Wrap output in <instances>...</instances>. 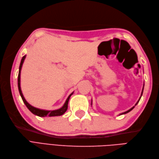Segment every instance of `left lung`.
Masks as SVG:
<instances>
[{
    "label": "left lung",
    "instance_id": "8db88e82",
    "mask_svg": "<svg viewBox=\"0 0 159 159\" xmlns=\"http://www.w3.org/2000/svg\"><path fill=\"white\" fill-rule=\"evenodd\" d=\"M143 89H144V85H143V90H142V92H141V97H140V98H139V100L137 101V102L136 103V104H135V105H137V103L139 102V101H140V99H141V96H142V95H143ZM135 105H134V106H135ZM134 106H133L132 108H131V109H129L128 111H125V112H123V113H121V114H119L120 115H123V114H126V113H129V112H130V111H131L134 107Z\"/></svg>",
    "mask_w": 159,
    "mask_h": 159
}]
</instances>
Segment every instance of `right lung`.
Wrapping results in <instances>:
<instances>
[{"instance_id": "right-lung-1", "label": "right lung", "mask_w": 159, "mask_h": 159, "mask_svg": "<svg viewBox=\"0 0 159 159\" xmlns=\"http://www.w3.org/2000/svg\"><path fill=\"white\" fill-rule=\"evenodd\" d=\"M25 57H26V55L22 57V60H21L20 67H19V72H18V87L19 93H20V95L21 96L23 102L25 103V104L26 105V106L27 107V108L29 109L33 114L37 115V116H39V117H46V116L53 117V116H60V115H63L66 111L67 109H68V105L69 99L71 97V95L74 93V92H72L68 96V98H67L66 102L64 104L63 106H62L61 108H60L58 109L53 110V111H48V110L40 109H38V108H36L34 107H33V106H32L31 105L28 103L26 101L25 98H24L23 94H22V91H21V88H20V72H21L20 71H21L22 66V64L24 63V61H25Z\"/></svg>"}]
</instances>
